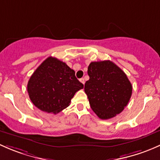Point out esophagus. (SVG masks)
I'll return each mask as SVG.
<instances>
[{
    "label": "esophagus",
    "instance_id": "1",
    "mask_svg": "<svg viewBox=\"0 0 160 160\" xmlns=\"http://www.w3.org/2000/svg\"><path fill=\"white\" fill-rule=\"evenodd\" d=\"M80 81L82 83H83V85H84V83H85V81H84V79L83 78H81V79H80Z\"/></svg>",
    "mask_w": 160,
    "mask_h": 160
}]
</instances>
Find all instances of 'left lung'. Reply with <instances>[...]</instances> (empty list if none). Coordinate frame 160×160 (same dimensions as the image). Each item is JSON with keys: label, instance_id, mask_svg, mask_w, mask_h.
Returning <instances> with one entry per match:
<instances>
[{"label": "left lung", "instance_id": "8db88e82", "mask_svg": "<svg viewBox=\"0 0 160 160\" xmlns=\"http://www.w3.org/2000/svg\"><path fill=\"white\" fill-rule=\"evenodd\" d=\"M84 91L90 107L99 118L107 120L124 110L132 95V84L126 73L110 60L91 62Z\"/></svg>", "mask_w": 160, "mask_h": 160}]
</instances>
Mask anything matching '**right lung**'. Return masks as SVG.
I'll return each instance as SVG.
<instances>
[{
	"instance_id": "1",
	"label": "right lung",
	"mask_w": 160,
	"mask_h": 160,
	"mask_svg": "<svg viewBox=\"0 0 160 160\" xmlns=\"http://www.w3.org/2000/svg\"><path fill=\"white\" fill-rule=\"evenodd\" d=\"M83 88L74 70L53 57L37 68L28 83L29 97L35 107L54 114L67 108L74 94Z\"/></svg>"
}]
</instances>
